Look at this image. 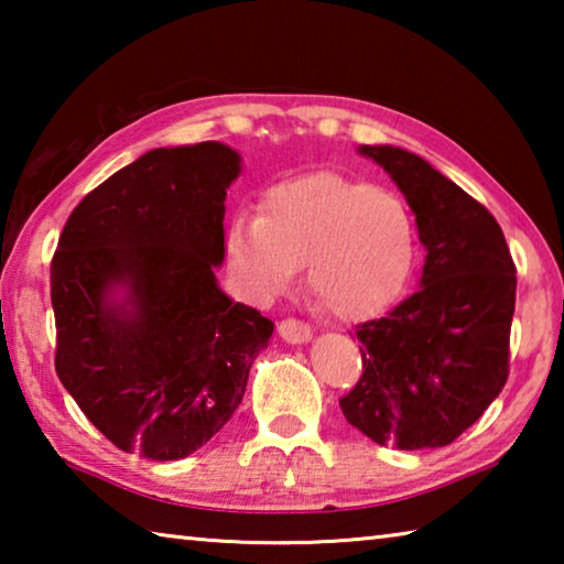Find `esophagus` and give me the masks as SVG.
Returning <instances> with one entry per match:
<instances>
[{
	"label": "esophagus",
	"mask_w": 564,
	"mask_h": 564,
	"mask_svg": "<svg viewBox=\"0 0 564 564\" xmlns=\"http://www.w3.org/2000/svg\"><path fill=\"white\" fill-rule=\"evenodd\" d=\"M279 336L285 343H305V340H311L313 330H311L308 323H303L299 318H283L279 323Z\"/></svg>",
	"instance_id": "1"
}]
</instances>
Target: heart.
<instances>
[{"label":"heart","instance_id":"1","mask_svg":"<svg viewBox=\"0 0 564 564\" xmlns=\"http://www.w3.org/2000/svg\"><path fill=\"white\" fill-rule=\"evenodd\" d=\"M226 256L253 299L291 289L308 265V289L330 316L362 321L393 303L413 269L415 226L390 191L321 171L271 186L259 216L228 226Z\"/></svg>","mask_w":564,"mask_h":564}]
</instances>
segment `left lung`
Here are the masks:
<instances>
[{
	"label": "left lung",
	"instance_id": "obj_1",
	"mask_svg": "<svg viewBox=\"0 0 564 564\" xmlns=\"http://www.w3.org/2000/svg\"><path fill=\"white\" fill-rule=\"evenodd\" d=\"M360 154L405 194L427 256L413 295L356 326L362 373L340 410L378 445H451L508 383L518 269L495 216L427 161L393 147Z\"/></svg>",
	"mask_w": 564,
	"mask_h": 564
}]
</instances>
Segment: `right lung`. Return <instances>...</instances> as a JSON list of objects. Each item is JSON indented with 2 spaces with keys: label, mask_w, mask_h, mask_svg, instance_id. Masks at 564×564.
<instances>
[{
  "label": "right lung",
  "mask_w": 564,
  "mask_h": 564,
  "mask_svg": "<svg viewBox=\"0 0 564 564\" xmlns=\"http://www.w3.org/2000/svg\"><path fill=\"white\" fill-rule=\"evenodd\" d=\"M241 171L218 141L154 149L66 218L52 256L54 368L119 451L178 460L236 413L273 323L216 285L226 188ZM123 284L128 301L109 304Z\"/></svg>",
  "instance_id": "right-lung-1"
}]
</instances>
